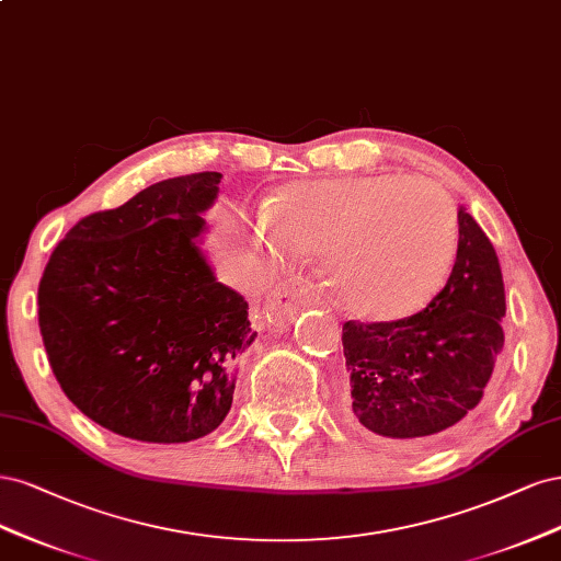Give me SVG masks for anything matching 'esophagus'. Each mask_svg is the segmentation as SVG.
Masks as SVG:
<instances>
[{"instance_id":"esophagus-1","label":"esophagus","mask_w":561,"mask_h":561,"mask_svg":"<svg viewBox=\"0 0 561 561\" xmlns=\"http://www.w3.org/2000/svg\"><path fill=\"white\" fill-rule=\"evenodd\" d=\"M314 302L317 298L312 294V284L302 277H294L288 282H282L275 291L267 296L265 314L273 327L286 329L300 310H305V307H310Z\"/></svg>"}]
</instances>
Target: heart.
I'll return each mask as SVG.
<instances>
[{
  "instance_id": "heart-1",
  "label": "heart",
  "mask_w": 561,
  "mask_h": 561,
  "mask_svg": "<svg viewBox=\"0 0 561 561\" xmlns=\"http://www.w3.org/2000/svg\"><path fill=\"white\" fill-rule=\"evenodd\" d=\"M259 242L275 256H321L333 300L354 317L399 321L422 312L449 279L459 219L428 179L370 174L282 188Z\"/></svg>"
}]
</instances>
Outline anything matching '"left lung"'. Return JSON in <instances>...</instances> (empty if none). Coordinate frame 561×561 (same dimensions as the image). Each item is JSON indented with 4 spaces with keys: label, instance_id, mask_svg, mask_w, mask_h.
Listing matches in <instances>:
<instances>
[{
    "label": "left lung",
    "instance_id": "8db88e82",
    "mask_svg": "<svg viewBox=\"0 0 561 561\" xmlns=\"http://www.w3.org/2000/svg\"><path fill=\"white\" fill-rule=\"evenodd\" d=\"M443 291L399 321L342 327L352 399L347 420L385 440H426L476 412L503 352L499 256L466 207Z\"/></svg>",
    "mask_w": 561,
    "mask_h": 561
}]
</instances>
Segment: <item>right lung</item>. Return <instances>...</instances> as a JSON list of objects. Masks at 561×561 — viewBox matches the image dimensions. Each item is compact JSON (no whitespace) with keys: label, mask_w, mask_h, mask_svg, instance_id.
<instances>
[{"label":"right lung","mask_w":561,"mask_h":561,"mask_svg":"<svg viewBox=\"0 0 561 561\" xmlns=\"http://www.w3.org/2000/svg\"><path fill=\"white\" fill-rule=\"evenodd\" d=\"M221 174L174 176L95 211L53 251L39 329L53 375L85 417L141 443H188L232 405L256 337L249 302L203 251Z\"/></svg>","instance_id":"right-lung-1"}]
</instances>
